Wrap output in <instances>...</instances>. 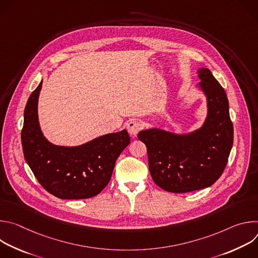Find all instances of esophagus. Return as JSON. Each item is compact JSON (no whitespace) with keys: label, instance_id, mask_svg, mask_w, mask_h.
<instances>
[{"label":"esophagus","instance_id":"34e87169","mask_svg":"<svg viewBox=\"0 0 258 258\" xmlns=\"http://www.w3.org/2000/svg\"><path fill=\"white\" fill-rule=\"evenodd\" d=\"M141 130H142V123L137 120H131L127 123V132L132 137H136Z\"/></svg>","mask_w":258,"mask_h":258}]
</instances>
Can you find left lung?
<instances>
[{
	"instance_id": "obj_1",
	"label": "left lung",
	"mask_w": 258,
	"mask_h": 258,
	"mask_svg": "<svg viewBox=\"0 0 258 258\" xmlns=\"http://www.w3.org/2000/svg\"><path fill=\"white\" fill-rule=\"evenodd\" d=\"M196 88L206 98L207 114L202 125L177 134L160 127L141 131L147 147L151 176L161 189L187 193L210 187L222 175L233 147L234 130L224 88L208 68H199Z\"/></svg>"
}]
</instances>
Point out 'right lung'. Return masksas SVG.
Returning a JSON list of instances; mask_svg holds the SVG:
<instances>
[{"mask_svg": "<svg viewBox=\"0 0 258 258\" xmlns=\"http://www.w3.org/2000/svg\"><path fill=\"white\" fill-rule=\"evenodd\" d=\"M43 81L24 109L21 143L34 176L60 199H87L98 195L111 178L115 161L131 142L126 130L106 134L79 146H59L43 134L38 113Z\"/></svg>", "mask_w": 258, "mask_h": 258, "instance_id": "add662e5", "label": "right lung"}]
</instances>
